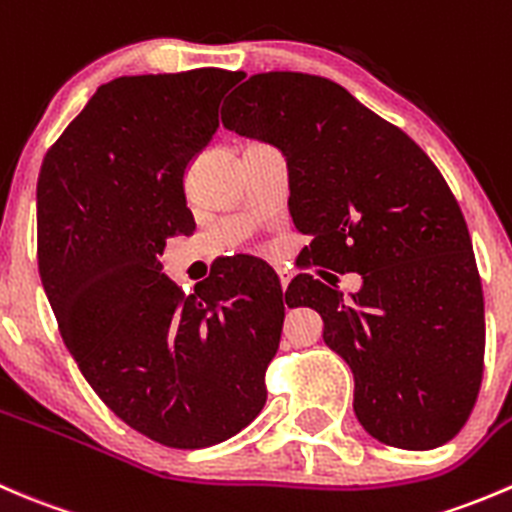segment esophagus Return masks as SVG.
I'll return each mask as SVG.
<instances>
[{"label":"esophagus","instance_id":"34e87169","mask_svg":"<svg viewBox=\"0 0 512 512\" xmlns=\"http://www.w3.org/2000/svg\"><path fill=\"white\" fill-rule=\"evenodd\" d=\"M278 281H281V288H286L288 281H291V276H288L286 271H281V268H278Z\"/></svg>","mask_w":512,"mask_h":512}]
</instances>
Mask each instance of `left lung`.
Here are the masks:
<instances>
[{"instance_id": "left-lung-1", "label": "left lung", "mask_w": 512, "mask_h": 512, "mask_svg": "<svg viewBox=\"0 0 512 512\" xmlns=\"http://www.w3.org/2000/svg\"><path fill=\"white\" fill-rule=\"evenodd\" d=\"M229 131L276 146L303 258L361 288L343 298L301 273L288 306L323 318L353 373L358 423L386 445L430 450L468 421L483 381L485 311L468 226L421 146L328 79L256 74L221 109Z\"/></svg>"}]
</instances>
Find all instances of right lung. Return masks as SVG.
<instances>
[{
	"instance_id": "add662e5",
	"label": "right lung",
	"mask_w": 512,
	"mask_h": 512,
	"mask_svg": "<svg viewBox=\"0 0 512 512\" xmlns=\"http://www.w3.org/2000/svg\"><path fill=\"white\" fill-rule=\"evenodd\" d=\"M241 72L194 69L101 84L44 156L39 276L96 396L169 448H209L266 403L283 326L278 278L226 263L184 296L166 239L196 229L184 176L219 129Z\"/></svg>"
}]
</instances>
